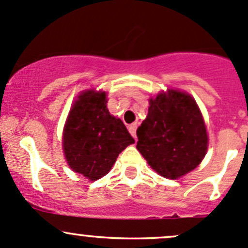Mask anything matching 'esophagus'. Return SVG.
<instances>
[{
    "label": "esophagus",
    "instance_id": "1",
    "mask_svg": "<svg viewBox=\"0 0 248 248\" xmlns=\"http://www.w3.org/2000/svg\"><path fill=\"white\" fill-rule=\"evenodd\" d=\"M136 130H137V124L134 123L129 126V132L131 134L132 137H136Z\"/></svg>",
    "mask_w": 248,
    "mask_h": 248
}]
</instances>
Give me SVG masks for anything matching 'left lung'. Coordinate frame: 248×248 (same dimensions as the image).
<instances>
[{
    "label": "left lung",
    "mask_w": 248,
    "mask_h": 248,
    "mask_svg": "<svg viewBox=\"0 0 248 248\" xmlns=\"http://www.w3.org/2000/svg\"><path fill=\"white\" fill-rule=\"evenodd\" d=\"M137 137V150L155 172L168 179H178L195 170L208 150L200 107L190 94L177 89L150 99Z\"/></svg>",
    "instance_id": "1"
}]
</instances>
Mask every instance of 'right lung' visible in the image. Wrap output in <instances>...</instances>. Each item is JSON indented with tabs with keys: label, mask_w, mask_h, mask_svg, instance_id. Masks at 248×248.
<instances>
[{
	"label": "right lung",
	"mask_w": 248,
	"mask_h": 248,
	"mask_svg": "<svg viewBox=\"0 0 248 248\" xmlns=\"http://www.w3.org/2000/svg\"><path fill=\"white\" fill-rule=\"evenodd\" d=\"M105 92H83L75 100L63 130L69 167L94 181L111 170L117 157L135 143L123 122L107 109Z\"/></svg>",
	"instance_id": "add662e5"
}]
</instances>
